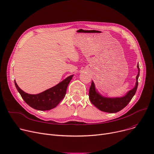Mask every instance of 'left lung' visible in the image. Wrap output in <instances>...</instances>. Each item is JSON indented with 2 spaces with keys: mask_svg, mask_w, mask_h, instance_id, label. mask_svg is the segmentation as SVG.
Returning <instances> with one entry per match:
<instances>
[{
  "mask_svg": "<svg viewBox=\"0 0 154 154\" xmlns=\"http://www.w3.org/2000/svg\"><path fill=\"white\" fill-rule=\"evenodd\" d=\"M137 68L139 70V73L137 76L135 86L133 89L129 91L125 96L122 97L114 99L103 97L95 91L94 84L92 81L89 92H88L89 99L92 103L101 111L109 113H116L125 107L135 95L138 86V78L140 72L139 65H137Z\"/></svg>",
  "mask_w": 154,
  "mask_h": 154,
  "instance_id": "8db88e82",
  "label": "left lung"
}]
</instances>
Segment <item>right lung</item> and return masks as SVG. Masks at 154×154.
Listing matches in <instances>:
<instances>
[{"label":"right lung","mask_w":154,"mask_h":154,"mask_svg":"<svg viewBox=\"0 0 154 154\" xmlns=\"http://www.w3.org/2000/svg\"><path fill=\"white\" fill-rule=\"evenodd\" d=\"M73 75L64 79L55 86L38 94H29L19 87L17 83L15 85L22 98L29 106L38 110H48L55 107L65 97L67 86Z\"/></svg>","instance_id":"add662e5"}]
</instances>
